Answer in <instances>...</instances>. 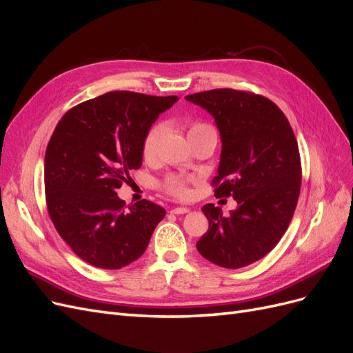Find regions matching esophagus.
<instances>
[{
	"label": "esophagus",
	"instance_id": "obj_1",
	"mask_svg": "<svg viewBox=\"0 0 353 353\" xmlns=\"http://www.w3.org/2000/svg\"><path fill=\"white\" fill-rule=\"evenodd\" d=\"M190 209L188 208H174L170 210V213H174V215H184V213H188Z\"/></svg>",
	"mask_w": 353,
	"mask_h": 353
}]
</instances>
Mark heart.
Returning <instances> with one entry per match:
<instances>
[{
  "label": "heart",
  "instance_id": "heart-1",
  "mask_svg": "<svg viewBox=\"0 0 353 353\" xmlns=\"http://www.w3.org/2000/svg\"><path fill=\"white\" fill-rule=\"evenodd\" d=\"M203 135H216L215 130L208 123L203 122H196L193 125H190L187 137L188 140L196 137H203ZM160 137H162V126L154 125L150 130L147 131L144 140H143V156L144 159H152L156 152H157V145L160 141ZM188 179L178 176V175H170L165 181V190L169 194H172L178 199H187L190 196V190H188Z\"/></svg>",
  "mask_w": 353,
  "mask_h": 353
}]
</instances>
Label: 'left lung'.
Listing matches in <instances>:
<instances>
[{
  "instance_id": "left-lung-1",
  "label": "left lung",
  "mask_w": 353,
  "mask_h": 353,
  "mask_svg": "<svg viewBox=\"0 0 353 353\" xmlns=\"http://www.w3.org/2000/svg\"><path fill=\"white\" fill-rule=\"evenodd\" d=\"M185 100L215 119L222 143L215 196L237 201L230 216L213 203L201 208L209 230L197 250L222 268H243L268 254L293 218L302 183L296 137L279 105L262 95L222 88Z\"/></svg>"
}]
</instances>
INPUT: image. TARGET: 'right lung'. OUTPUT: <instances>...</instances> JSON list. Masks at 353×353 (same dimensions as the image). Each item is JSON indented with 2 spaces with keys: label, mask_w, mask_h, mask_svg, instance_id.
Returning a JSON list of instances; mask_svg holds the SVG:
<instances>
[{
  "label": "right lung",
  "mask_w": 353,
  "mask_h": 353,
  "mask_svg": "<svg viewBox=\"0 0 353 353\" xmlns=\"http://www.w3.org/2000/svg\"><path fill=\"white\" fill-rule=\"evenodd\" d=\"M176 101L112 91L74 105L57 123L46 152L47 208L82 261L121 270L145 252L166 210L148 200L125 208L116 191L141 168L147 131Z\"/></svg>",
  "instance_id": "right-lung-1"
}]
</instances>
